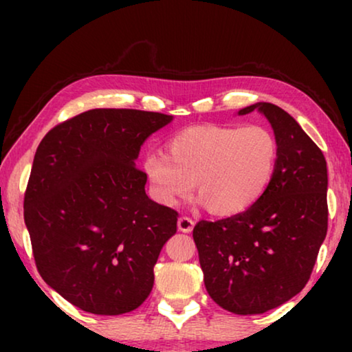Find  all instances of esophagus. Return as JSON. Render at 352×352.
I'll return each instance as SVG.
<instances>
[{
	"label": "esophagus",
	"instance_id": "1",
	"mask_svg": "<svg viewBox=\"0 0 352 352\" xmlns=\"http://www.w3.org/2000/svg\"><path fill=\"white\" fill-rule=\"evenodd\" d=\"M194 226H195L194 221H192L190 218H187V216H181V218L177 219V229H179L181 232H186V234L192 232Z\"/></svg>",
	"mask_w": 352,
	"mask_h": 352
}]
</instances>
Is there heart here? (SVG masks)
I'll list each match as a JSON object with an SVG mask.
<instances>
[{"label": "heart", "instance_id": "1", "mask_svg": "<svg viewBox=\"0 0 352 352\" xmlns=\"http://www.w3.org/2000/svg\"><path fill=\"white\" fill-rule=\"evenodd\" d=\"M168 157L148 153L142 168L152 195L173 206L194 190L216 216L230 218L264 195L278 162L276 134L264 124H199L166 142Z\"/></svg>", "mask_w": 352, "mask_h": 352}]
</instances>
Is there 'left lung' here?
<instances>
[{"label": "left lung", "instance_id": "left-lung-1", "mask_svg": "<svg viewBox=\"0 0 352 352\" xmlns=\"http://www.w3.org/2000/svg\"><path fill=\"white\" fill-rule=\"evenodd\" d=\"M278 142L276 175L264 195L239 216L194 228L208 295L240 316L263 314L298 295L309 280L327 235V162L292 115L256 102Z\"/></svg>", "mask_w": 352, "mask_h": 352}]
</instances>
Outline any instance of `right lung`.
<instances>
[{"label": "right lung", "mask_w": 352, "mask_h": 352, "mask_svg": "<svg viewBox=\"0 0 352 352\" xmlns=\"http://www.w3.org/2000/svg\"><path fill=\"white\" fill-rule=\"evenodd\" d=\"M171 115L93 109L57 124L36 148L23 199L38 272L72 305L118 316L146 301L177 213L146 194L141 146Z\"/></svg>", "instance_id": "add662e5"}]
</instances>
